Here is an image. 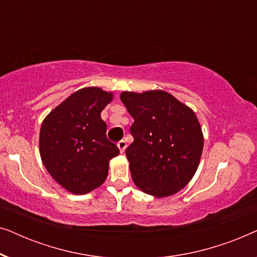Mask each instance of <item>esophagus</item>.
<instances>
[{
    "instance_id": "obj_1",
    "label": "esophagus",
    "mask_w": 257,
    "mask_h": 257,
    "mask_svg": "<svg viewBox=\"0 0 257 257\" xmlns=\"http://www.w3.org/2000/svg\"><path fill=\"white\" fill-rule=\"evenodd\" d=\"M117 146H118L119 151H120V152L122 153L125 151V149H126V142H125V140H120V142H118Z\"/></svg>"
}]
</instances>
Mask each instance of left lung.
<instances>
[{"label":"left lung","mask_w":257,"mask_h":257,"mask_svg":"<svg viewBox=\"0 0 257 257\" xmlns=\"http://www.w3.org/2000/svg\"><path fill=\"white\" fill-rule=\"evenodd\" d=\"M120 99L135 119V142L125 153L136 186L157 198L175 194L192 180L202 154L195 113L163 90L124 91Z\"/></svg>","instance_id":"obj_1"}]
</instances>
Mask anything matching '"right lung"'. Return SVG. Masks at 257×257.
<instances>
[{
    "label": "right lung",
    "instance_id": "add662e5",
    "mask_svg": "<svg viewBox=\"0 0 257 257\" xmlns=\"http://www.w3.org/2000/svg\"><path fill=\"white\" fill-rule=\"evenodd\" d=\"M113 93L84 87L54 108L42 122L40 153L49 174L66 191L86 194L103 185L108 161L119 154L106 138L101 111Z\"/></svg>",
    "mask_w": 257,
    "mask_h": 257
}]
</instances>
